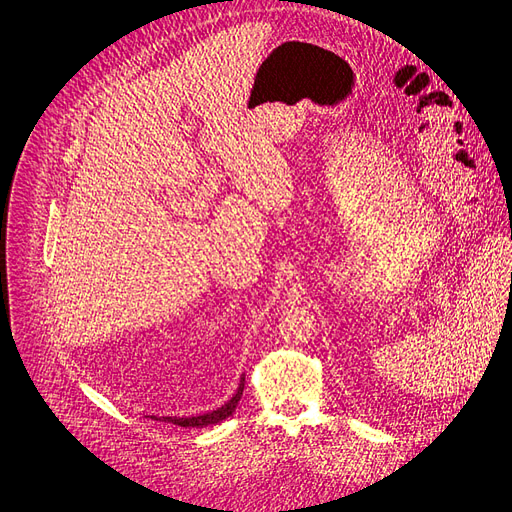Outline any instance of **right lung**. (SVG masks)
<instances>
[{
    "label": "right lung",
    "instance_id": "1",
    "mask_svg": "<svg viewBox=\"0 0 512 512\" xmlns=\"http://www.w3.org/2000/svg\"><path fill=\"white\" fill-rule=\"evenodd\" d=\"M243 390H245V376L241 378V384L235 392V396H232L228 402H224L220 408L212 410V412H206V414H198V416H185V418H179V416H163L159 418V421H165V423H173L177 427H208V425H216L220 421H224V418L232 416V412L237 410V404L243 396ZM157 418V416H153Z\"/></svg>",
    "mask_w": 512,
    "mask_h": 512
}]
</instances>
